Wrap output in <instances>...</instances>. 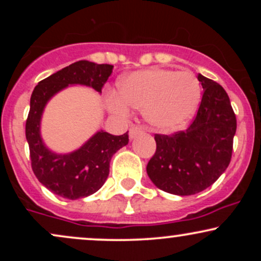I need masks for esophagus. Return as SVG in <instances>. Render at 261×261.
<instances>
[{"instance_id":"1","label":"esophagus","mask_w":261,"mask_h":261,"mask_svg":"<svg viewBox=\"0 0 261 261\" xmlns=\"http://www.w3.org/2000/svg\"><path fill=\"white\" fill-rule=\"evenodd\" d=\"M140 134H142V128L140 126H133L130 128V131H128V136H130L131 140L135 139L136 136H139Z\"/></svg>"}]
</instances>
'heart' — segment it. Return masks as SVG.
<instances>
[{
  "label": "heart",
  "mask_w": 261,
  "mask_h": 261,
  "mask_svg": "<svg viewBox=\"0 0 261 261\" xmlns=\"http://www.w3.org/2000/svg\"><path fill=\"white\" fill-rule=\"evenodd\" d=\"M118 93H109L107 107L116 116H127L131 108L142 109L145 121L161 133H173L195 115L202 89L190 71L152 67L124 74Z\"/></svg>",
  "instance_id": "heart-1"
}]
</instances>
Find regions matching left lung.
Instances as JSON below:
<instances>
[{"instance_id": "8db88e82", "label": "left lung", "mask_w": 261, "mask_h": 261, "mask_svg": "<svg viewBox=\"0 0 261 261\" xmlns=\"http://www.w3.org/2000/svg\"><path fill=\"white\" fill-rule=\"evenodd\" d=\"M203 94L199 110L185 131L155 135V153L147 164L152 182L166 193L194 195L208 187L228 167L237 130L234 112L222 86L197 74Z\"/></svg>"}]
</instances>
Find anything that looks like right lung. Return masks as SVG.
<instances>
[{
	"instance_id": "right-lung-1",
	"label": "right lung",
	"mask_w": 261,
	"mask_h": 261,
	"mask_svg": "<svg viewBox=\"0 0 261 261\" xmlns=\"http://www.w3.org/2000/svg\"><path fill=\"white\" fill-rule=\"evenodd\" d=\"M112 71V65L81 60L40 81L32 93L25 124L32 168L38 180L55 195L76 200L99 190L109 175L113 154L127 145L128 135L115 136L99 130L80 148L70 153H56L41 137L45 107L54 95L68 86H85L101 93Z\"/></svg>"
}]
</instances>
